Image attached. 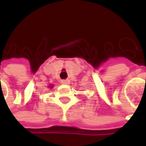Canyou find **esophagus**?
Returning <instances> with one entry per match:
<instances>
[{
	"mask_svg": "<svg viewBox=\"0 0 146 146\" xmlns=\"http://www.w3.org/2000/svg\"><path fill=\"white\" fill-rule=\"evenodd\" d=\"M61 83L63 84H70V80H62Z\"/></svg>",
	"mask_w": 146,
	"mask_h": 146,
	"instance_id": "1",
	"label": "esophagus"
}]
</instances>
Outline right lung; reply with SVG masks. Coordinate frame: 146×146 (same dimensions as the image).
Returning <instances> with one entry per match:
<instances>
[{
	"label": "right lung",
	"instance_id": "right-lung-1",
	"mask_svg": "<svg viewBox=\"0 0 146 146\" xmlns=\"http://www.w3.org/2000/svg\"><path fill=\"white\" fill-rule=\"evenodd\" d=\"M51 87H52V86H51Z\"/></svg>",
	"mask_w": 146,
	"mask_h": 146
}]
</instances>
